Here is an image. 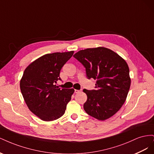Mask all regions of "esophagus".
Wrapping results in <instances>:
<instances>
[{"label": "esophagus", "mask_w": 154, "mask_h": 154, "mask_svg": "<svg viewBox=\"0 0 154 154\" xmlns=\"http://www.w3.org/2000/svg\"><path fill=\"white\" fill-rule=\"evenodd\" d=\"M82 89H80V90H76V89H75L74 90V92L75 93H78V92H82Z\"/></svg>", "instance_id": "34e87169"}]
</instances>
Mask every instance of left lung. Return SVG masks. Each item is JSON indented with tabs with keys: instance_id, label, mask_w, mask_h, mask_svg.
Segmentation results:
<instances>
[{
	"instance_id": "obj_1",
	"label": "left lung",
	"mask_w": 154,
	"mask_h": 154,
	"mask_svg": "<svg viewBox=\"0 0 154 154\" xmlns=\"http://www.w3.org/2000/svg\"><path fill=\"white\" fill-rule=\"evenodd\" d=\"M73 57L85 68L88 79L97 80L96 89H83L87 96L85 111L99 120L110 118L122 106L129 91L131 80L127 62L103 47L81 50Z\"/></svg>"
}]
</instances>
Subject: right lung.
Wrapping results in <instances>:
<instances>
[{"instance_id": "add662e5", "label": "right lung", "mask_w": 154, "mask_h": 154, "mask_svg": "<svg viewBox=\"0 0 154 154\" xmlns=\"http://www.w3.org/2000/svg\"><path fill=\"white\" fill-rule=\"evenodd\" d=\"M74 51L45 54L29 64L23 74L20 87L26 105L32 113L45 122L57 119L64 114L74 92L55 85L61 69Z\"/></svg>"}]
</instances>
